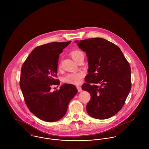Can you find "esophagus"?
Returning a JSON list of instances; mask_svg holds the SVG:
<instances>
[{"mask_svg":"<svg viewBox=\"0 0 149 149\" xmlns=\"http://www.w3.org/2000/svg\"><path fill=\"white\" fill-rule=\"evenodd\" d=\"M76 88H77V90H78V92H81V91H82V88H81V86H77Z\"/></svg>","mask_w":149,"mask_h":149,"instance_id":"1","label":"esophagus"}]
</instances>
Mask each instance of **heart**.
Returning a JSON list of instances; mask_svg holds the SVG:
<instances>
[{
  "label": "heart",
  "instance_id": "b5f03b06",
  "mask_svg": "<svg viewBox=\"0 0 149 149\" xmlns=\"http://www.w3.org/2000/svg\"><path fill=\"white\" fill-rule=\"evenodd\" d=\"M72 58L76 61L77 58L83 54L81 51L79 50H74L70 53ZM84 76V73L83 72H74L67 74L64 78L63 81L65 83L72 84H80L83 79Z\"/></svg>",
  "mask_w": 149,
  "mask_h": 149
}]
</instances>
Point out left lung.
<instances>
[{"mask_svg": "<svg viewBox=\"0 0 149 149\" xmlns=\"http://www.w3.org/2000/svg\"><path fill=\"white\" fill-rule=\"evenodd\" d=\"M88 57V69L82 89L91 96L89 116L106 119L123 106L131 90V68L120 48L102 38L75 41Z\"/></svg>", "mask_w": 149, "mask_h": 149, "instance_id": "left-lung-1", "label": "left lung"}]
</instances>
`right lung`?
I'll return each instance as SVG.
<instances>
[{
    "label": "right lung",
    "mask_w": 149,
    "mask_h": 149,
    "mask_svg": "<svg viewBox=\"0 0 149 149\" xmlns=\"http://www.w3.org/2000/svg\"><path fill=\"white\" fill-rule=\"evenodd\" d=\"M71 41L51 42L36 47L22 66L20 87L29 110L45 122H53L64 117L70 101L77 93L73 84H64L51 91L56 80L59 55Z\"/></svg>",
    "instance_id": "1"
}]
</instances>
